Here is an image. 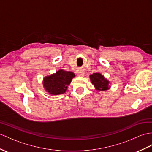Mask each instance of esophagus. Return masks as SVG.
Wrapping results in <instances>:
<instances>
[{
    "mask_svg": "<svg viewBox=\"0 0 152 152\" xmlns=\"http://www.w3.org/2000/svg\"><path fill=\"white\" fill-rule=\"evenodd\" d=\"M77 75L79 77H83L84 75V73L83 72H79L77 73Z\"/></svg>",
    "mask_w": 152,
    "mask_h": 152,
    "instance_id": "34e87169",
    "label": "esophagus"
}]
</instances>
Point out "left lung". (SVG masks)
Returning a JSON list of instances; mask_svg holds the SVG:
<instances>
[{
	"label": "left lung",
	"mask_w": 152,
	"mask_h": 152,
	"mask_svg": "<svg viewBox=\"0 0 152 152\" xmlns=\"http://www.w3.org/2000/svg\"><path fill=\"white\" fill-rule=\"evenodd\" d=\"M90 79L92 84L94 85L95 88L98 90H106L109 88V81L104 79L101 74L99 73H95L90 75Z\"/></svg>",
	"instance_id": "left-lung-1"
}]
</instances>
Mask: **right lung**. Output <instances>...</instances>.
Returning <instances> with one entry per match:
<instances>
[{
	"label": "right lung",
	"instance_id": "obj_1",
	"mask_svg": "<svg viewBox=\"0 0 152 152\" xmlns=\"http://www.w3.org/2000/svg\"><path fill=\"white\" fill-rule=\"evenodd\" d=\"M75 74L71 72L61 69L56 73L46 77L44 79L43 85L45 90L52 95L64 94Z\"/></svg>",
	"mask_w": 152,
	"mask_h": 152
}]
</instances>
